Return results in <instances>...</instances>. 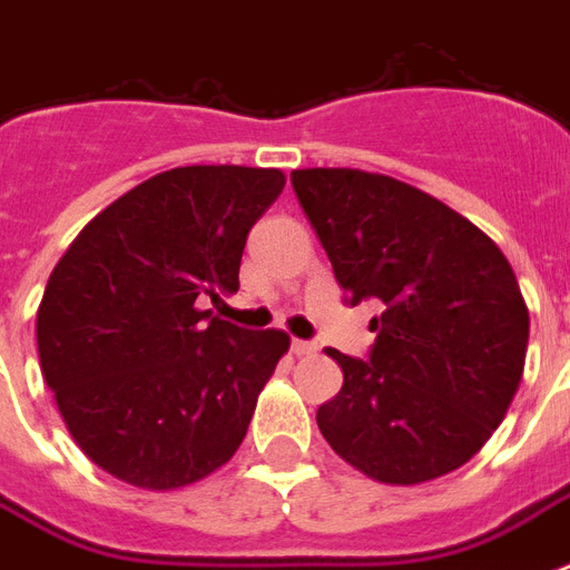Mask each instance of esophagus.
Here are the masks:
<instances>
[{
    "instance_id": "34e87169",
    "label": "esophagus",
    "mask_w": 570,
    "mask_h": 570,
    "mask_svg": "<svg viewBox=\"0 0 570 570\" xmlns=\"http://www.w3.org/2000/svg\"><path fill=\"white\" fill-rule=\"evenodd\" d=\"M293 352L298 357L313 355V352H316V343H307V340H293Z\"/></svg>"
}]
</instances>
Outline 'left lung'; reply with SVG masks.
I'll return each mask as SVG.
<instances>
[{"label":"left lung","instance_id":"1","mask_svg":"<svg viewBox=\"0 0 570 570\" xmlns=\"http://www.w3.org/2000/svg\"><path fill=\"white\" fill-rule=\"evenodd\" d=\"M348 302H379L370 361L328 348L343 387L316 423L384 485L468 464L512 405L530 311L497 242L438 197L357 168L293 171Z\"/></svg>","mask_w":570,"mask_h":570}]
</instances>
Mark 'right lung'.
<instances>
[{
  "label": "right lung",
  "mask_w": 570,
  "mask_h": 570,
  "mask_svg": "<svg viewBox=\"0 0 570 570\" xmlns=\"http://www.w3.org/2000/svg\"><path fill=\"white\" fill-rule=\"evenodd\" d=\"M284 171L186 165L85 224L38 307L40 373L67 432L127 485L177 491L233 459L289 348L200 311L239 289L248 230Z\"/></svg>",
  "instance_id": "right-lung-1"
}]
</instances>
